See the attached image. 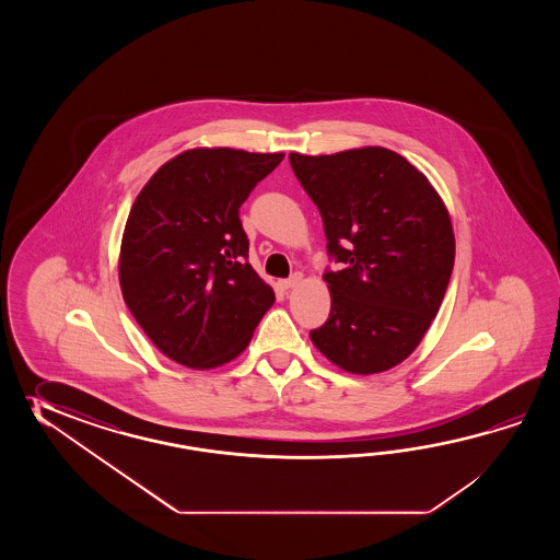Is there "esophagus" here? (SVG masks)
Returning a JSON list of instances; mask_svg holds the SVG:
<instances>
[{"label": "esophagus", "mask_w": 560, "mask_h": 560, "mask_svg": "<svg viewBox=\"0 0 560 560\" xmlns=\"http://www.w3.org/2000/svg\"><path fill=\"white\" fill-rule=\"evenodd\" d=\"M300 278H302L300 275H294L292 278H282V280L276 282V285H278L282 292H285V290H290L292 285H296L298 282H300Z\"/></svg>", "instance_id": "34e87169"}]
</instances>
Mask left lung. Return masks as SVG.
Wrapping results in <instances>:
<instances>
[{
    "instance_id": "8db88e82",
    "label": "left lung",
    "mask_w": 560,
    "mask_h": 560,
    "mask_svg": "<svg viewBox=\"0 0 560 560\" xmlns=\"http://www.w3.org/2000/svg\"><path fill=\"white\" fill-rule=\"evenodd\" d=\"M288 158L338 264L324 272L330 316L310 338L346 372L393 369L420 345L453 275V224L441 196L386 148Z\"/></svg>"
}]
</instances>
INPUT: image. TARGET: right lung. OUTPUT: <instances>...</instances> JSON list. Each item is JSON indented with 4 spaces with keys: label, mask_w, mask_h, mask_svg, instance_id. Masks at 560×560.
<instances>
[{
    "label": "right lung",
    "mask_w": 560,
    "mask_h": 560,
    "mask_svg": "<svg viewBox=\"0 0 560 560\" xmlns=\"http://www.w3.org/2000/svg\"><path fill=\"white\" fill-rule=\"evenodd\" d=\"M284 154L198 148L160 167L131 206L119 284L131 316L188 369L226 364L250 342L275 292L248 264L240 206Z\"/></svg>",
    "instance_id": "add662e5"
}]
</instances>
